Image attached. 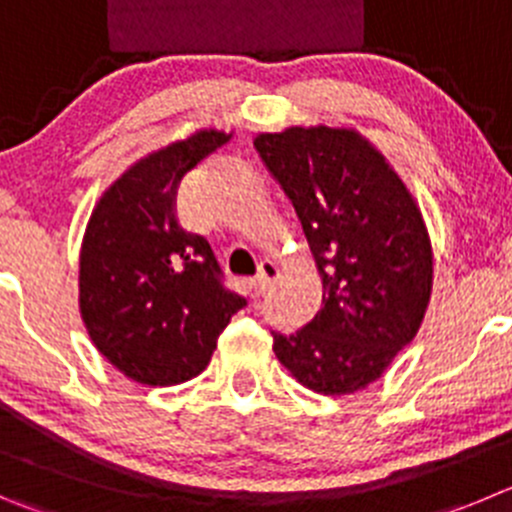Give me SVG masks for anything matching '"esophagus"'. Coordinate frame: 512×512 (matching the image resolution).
<instances>
[{"instance_id": "1", "label": "esophagus", "mask_w": 512, "mask_h": 512, "mask_svg": "<svg viewBox=\"0 0 512 512\" xmlns=\"http://www.w3.org/2000/svg\"><path fill=\"white\" fill-rule=\"evenodd\" d=\"M278 265L270 260H262L260 265H257V278L252 280V293L255 295H265L267 290L275 285V280H278Z\"/></svg>"}]
</instances>
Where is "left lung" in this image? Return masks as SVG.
Masks as SVG:
<instances>
[{
	"label": "left lung",
	"mask_w": 512,
	"mask_h": 512,
	"mask_svg": "<svg viewBox=\"0 0 512 512\" xmlns=\"http://www.w3.org/2000/svg\"><path fill=\"white\" fill-rule=\"evenodd\" d=\"M255 148L303 224L323 283L313 321L272 351L303 386L353 394L381 379L414 341L432 295L434 260L412 191L353 128L290 126Z\"/></svg>",
	"instance_id": "obj_1"
}]
</instances>
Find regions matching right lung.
Instances as JSON below:
<instances>
[{
    "instance_id": "obj_1",
    "label": "right lung",
    "mask_w": 512,
    "mask_h": 512,
    "mask_svg": "<svg viewBox=\"0 0 512 512\" xmlns=\"http://www.w3.org/2000/svg\"><path fill=\"white\" fill-rule=\"evenodd\" d=\"M229 138L204 128L138 159L103 191L85 227L80 315L108 364L138 384L202 374L219 333L247 305L224 288L209 242L176 219L184 174Z\"/></svg>"
}]
</instances>
